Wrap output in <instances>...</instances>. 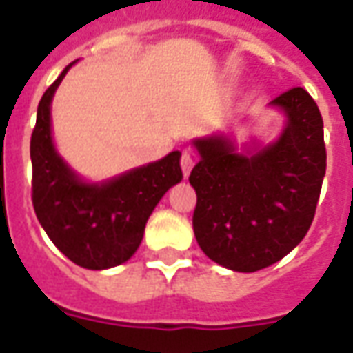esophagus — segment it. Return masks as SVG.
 <instances>
[{
	"instance_id": "1",
	"label": "esophagus",
	"mask_w": 353,
	"mask_h": 353,
	"mask_svg": "<svg viewBox=\"0 0 353 353\" xmlns=\"http://www.w3.org/2000/svg\"><path fill=\"white\" fill-rule=\"evenodd\" d=\"M192 166H194V154L191 151H183V154H181V170H183L185 177L191 174Z\"/></svg>"
}]
</instances>
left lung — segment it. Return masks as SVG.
I'll use <instances>...</instances> for the list:
<instances>
[{"label": "left lung", "instance_id": "1", "mask_svg": "<svg viewBox=\"0 0 353 353\" xmlns=\"http://www.w3.org/2000/svg\"><path fill=\"white\" fill-rule=\"evenodd\" d=\"M270 105L283 111L285 128L255 153H236L227 136L192 141L194 236L210 259L236 272L274 265L306 236L325 176L323 119L310 94L295 87Z\"/></svg>", "mask_w": 353, "mask_h": 353}]
</instances>
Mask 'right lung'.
I'll return each mask as SVG.
<instances>
[{"label":"right lung","mask_w":353,"mask_h":353,"mask_svg":"<svg viewBox=\"0 0 353 353\" xmlns=\"http://www.w3.org/2000/svg\"><path fill=\"white\" fill-rule=\"evenodd\" d=\"M73 64L60 73L37 105L30 141L32 202L52 244L75 265L103 270L123 265L141 244L149 215L170 187L181 181L179 151L103 183H87L57 153L50 101Z\"/></svg>","instance_id":"obj_1"}]
</instances>
